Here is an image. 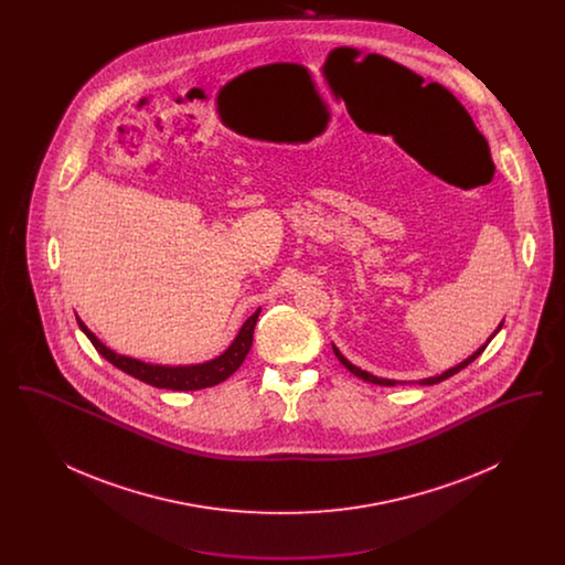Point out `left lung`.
<instances>
[{"instance_id": "obj_1", "label": "left lung", "mask_w": 565, "mask_h": 565, "mask_svg": "<svg viewBox=\"0 0 565 565\" xmlns=\"http://www.w3.org/2000/svg\"><path fill=\"white\" fill-rule=\"evenodd\" d=\"M500 328H502V323H500V326H498V330H500ZM498 330H495V332H493V334H491V339H493V337H495V334H498ZM491 339H489V341H491ZM489 341H487V343H489ZM487 343H484L483 348H479V351H475V353H472V355H470V358H468V360H463V362H461V364H457V366H454V369H449V371H445V373H443V375L428 376V379H424V381H419V383H422V385H434V383H440V381H445V379H449V376L456 375V373H459V371H461V369H466V366H468V364H470V362H472V360H477V358H479V355H481V353H483L484 348H487ZM332 350H334V353H337V358H339V360H341V364H343V366H345V369H348V371H351V373H353V375L360 376V379H364V381H371V383H376V385H396V383H398V381H392V379H379V376L371 375V373H366V371H362V369H358V366H353V364H351L350 360H348V358H343V355H341V351L337 350V348H334V345H332Z\"/></svg>"}]
</instances>
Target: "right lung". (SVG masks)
I'll list each match as a JSON object with an SVG mask.
<instances>
[{
    "mask_svg": "<svg viewBox=\"0 0 565 565\" xmlns=\"http://www.w3.org/2000/svg\"><path fill=\"white\" fill-rule=\"evenodd\" d=\"M260 309H256L247 322L243 323L237 339L233 341V345L224 351L222 355H217L212 362L205 364H194V366H154V364H146L127 355H118L114 351L108 350L84 323L78 320L82 332L90 339V343L95 345V350L99 351L108 362H111L116 369H120L122 373L135 376L152 387H161V390H173V392H192V390H203V387H212L222 383L224 379L233 375L245 360L247 351L252 348V339H254V326L258 320Z\"/></svg>",
    "mask_w": 565,
    "mask_h": 565,
    "instance_id": "obj_1",
    "label": "right lung"
}]
</instances>
